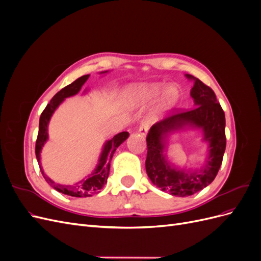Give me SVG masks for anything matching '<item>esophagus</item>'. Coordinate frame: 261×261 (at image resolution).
I'll return each instance as SVG.
<instances>
[{
	"label": "esophagus",
	"instance_id": "34e87169",
	"mask_svg": "<svg viewBox=\"0 0 261 261\" xmlns=\"http://www.w3.org/2000/svg\"><path fill=\"white\" fill-rule=\"evenodd\" d=\"M148 132V125L146 123H141L139 126V133L141 135H146Z\"/></svg>",
	"mask_w": 261,
	"mask_h": 261
}]
</instances>
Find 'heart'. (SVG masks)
<instances>
[{"label": "heart", "instance_id": "b5f03b06", "mask_svg": "<svg viewBox=\"0 0 261 261\" xmlns=\"http://www.w3.org/2000/svg\"><path fill=\"white\" fill-rule=\"evenodd\" d=\"M164 88L165 86L162 84L144 85V86L136 87V88L133 90V93L140 100L149 101L159 97L160 93L164 90ZM179 99H180V90L176 86H171L164 91L160 107L163 110L171 109L177 103Z\"/></svg>", "mask_w": 261, "mask_h": 261}]
</instances>
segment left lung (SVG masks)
I'll list each match as a JSON object with an SVG mask.
<instances>
[{
    "label": "left lung",
    "instance_id": "left-lung-1",
    "mask_svg": "<svg viewBox=\"0 0 261 261\" xmlns=\"http://www.w3.org/2000/svg\"><path fill=\"white\" fill-rule=\"evenodd\" d=\"M194 80L191 91L194 109H173L162 121L153 124L147 134L146 171L152 183L161 191L173 196L186 197L198 193L216 178L222 164L225 151V115L217 100L216 93L198 78L186 75ZM183 125H195L204 130L211 144L206 167L199 172H186L173 169L163 155L164 136L171 130Z\"/></svg>",
    "mask_w": 261,
    "mask_h": 261
}]
</instances>
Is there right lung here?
<instances>
[{
	"mask_svg": "<svg viewBox=\"0 0 261 261\" xmlns=\"http://www.w3.org/2000/svg\"><path fill=\"white\" fill-rule=\"evenodd\" d=\"M88 78H89V75H84L80 77L74 83L69 84L68 86L61 89L51 99L50 103H48V106L45 107L43 112L41 113L40 121H39L38 137L36 140V156L39 163V167H40V171L42 173L44 179L46 180V183H48L50 186H52L54 189H57L58 192L68 196H72V197H90L93 194H97L100 192V189L107 183L109 172H110V163H111L112 156L115 152V150L124 140L127 139L129 135L127 132H122L120 134H117V135H115L111 140L108 141L103 148V151L101 153L97 169L93 171V173L88 178L78 181V183L74 185H60V184L54 183V181L51 180L48 176L44 175L40 165V151L46 139H48V124L50 121V117L52 116L55 109L59 107V105L63 100L67 97L74 96V94H76L82 89L83 85L86 83V81L88 80Z\"/></svg>",
	"mask_w": 261,
	"mask_h": 261,
	"instance_id": "add662e5",
	"label": "right lung"
}]
</instances>
